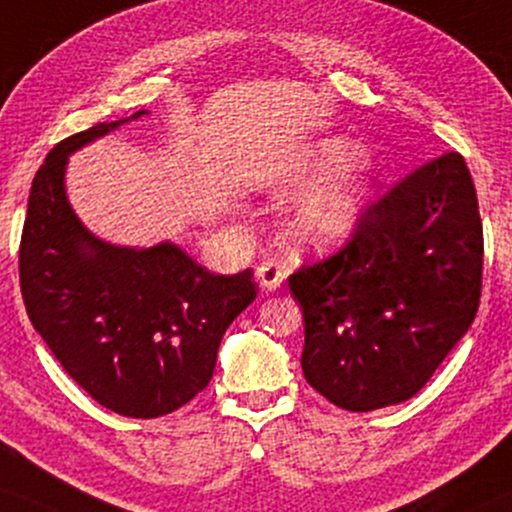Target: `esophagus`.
Listing matches in <instances>:
<instances>
[{
    "instance_id": "1",
    "label": "esophagus",
    "mask_w": 512,
    "mask_h": 512,
    "mask_svg": "<svg viewBox=\"0 0 512 512\" xmlns=\"http://www.w3.org/2000/svg\"><path fill=\"white\" fill-rule=\"evenodd\" d=\"M286 276H288L286 267L274 262V260L262 262L260 267H257V281H260L262 290H276L278 286H281L283 278H286Z\"/></svg>"
}]
</instances>
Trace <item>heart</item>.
Masks as SVG:
<instances>
[{
	"mask_svg": "<svg viewBox=\"0 0 512 512\" xmlns=\"http://www.w3.org/2000/svg\"><path fill=\"white\" fill-rule=\"evenodd\" d=\"M352 155V148L342 141L326 144L304 170V177L314 179L321 174H335L352 160ZM361 208H364V191L357 184L342 177L326 179L300 200L290 222V236L300 243L328 248L352 231Z\"/></svg>",
	"mask_w": 512,
	"mask_h": 512,
	"instance_id": "obj_1",
	"label": "heart"
}]
</instances>
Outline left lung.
<instances>
[{"mask_svg": "<svg viewBox=\"0 0 512 512\" xmlns=\"http://www.w3.org/2000/svg\"><path fill=\"white\" fill-rule=\"evenodd\" d=\"M484 236L463 155L420 165L366 208L347 243L288 276L307 383L345 411L411 399L475 319Z\"/></svg>", "mask_w": 512, "mask_h": 512, "instance_id": "8db88e82", "label": "left lung"}]
</instances>
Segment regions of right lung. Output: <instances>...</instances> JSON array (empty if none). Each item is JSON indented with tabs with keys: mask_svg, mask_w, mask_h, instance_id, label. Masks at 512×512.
<instances>
[{
	"mask_svg": "<svg viewBox=\"0 0 512 512\" xmlns=\"http://www.w3.org/2000/svg\"><path fill=\"white\" fill-rule=\"evenodd\" d=\"M127 120L51 148L32 179L18 274L32 326L63 371L120 416L158 418L208 387L222 335L257 283L250 269L210 274L174 243L118 248L84 229L63 189L68 153Z\"/></svg>",
	"mask_w": 512,
	"mask_h": 512,
	"instance_id": "1",
	"label": "right lung"
}]
</instances>
